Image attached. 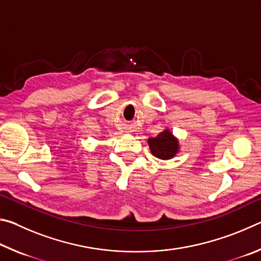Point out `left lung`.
<instances>
[{"instance_id": "obj_1", "label": "left lung", "mask_w": 261, "mask_h": 261, "mask_svg": "<svg viewBox=\"0 0 261 261\" xmlns=\"http://www.w3.org/2000/svg\"><path fill=\"white\" fill-rule=\"evenodd\" d=\"M148 145L153 155L161 160H169L179 151L178 140L168 129L160 132L156 137L149 138Z\"/></svg>"}]
</instances>
